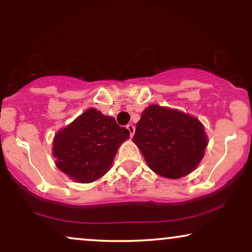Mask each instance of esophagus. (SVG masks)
I'll list each match as a JSON object with an SVG mask.
<instances>
[{"mask_svg": "<svg viewBox=\"0 0 252 252\" xmlns=\"http://www.w3.org/2000/svg\"><path fill=\"white\" fill-rule=\"evenodd\" d=\"M126 129L129 130V132H130V136H134V134H135V126H132V124H128V126H126Z\"/></svg>", "mask_w": 252, "mask_h": 252, "instance_id": "1", "label": "esophagus"}]
</instances>
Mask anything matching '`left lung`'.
Here are the masks:
<instances>
[{
	"instance_id": "left-lung-1",
	"label": "left lung",
	"mask_w": 252,
	"mask_h": 252,
	"mask_svg": "<svg viewBox=\"0 0 252 252\" xmlns=\"http://www.w3.org/2000/svg\"><path fill=\"white\" fill-rule=\"evenodd\" d=\"M132 141L149 168L169 179L192 173L204 158L209 143L198 118L156 104L144 109Z\"/></svg>"
}]
</instances>
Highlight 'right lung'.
<instances>
[{
  "label": "right lung",
  "instance_id": "add662e5",
  "mask_svg": "<svg viewBox=\"0 0 252 252\" xmlns=\"http://www.w3.org/2000/svg\"><path fill=\"white\" fill-rule=\"evenodd\" d=\"M129 135L114 117L90 108L54 135L52 153L56 166L79 184L96 181L110 169Z\"/></svg>",
  "mask_w": 252,
  "mask_h": 252
}]
</instances>
